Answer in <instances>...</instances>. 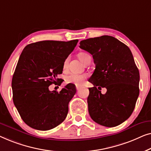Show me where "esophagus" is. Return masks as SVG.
<instances>
[{
  "mask_svg": "<svg viewBox=\"0 0 151 151\" xmlns=\"http://www.w3.org/2000/svg\"><path fill=\"white\" fill-rule=\"evenodd\" d=\"M80 88H81V86H76V90H79V89H80Z\"/></svg>",
  "mask_w": 151,
  "mask_h": 151,
  "instance_id": "esophagus-1",
  "label": "esophagus"
}]
</instances>
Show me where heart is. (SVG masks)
<instances>
[{
	"label": "heart",
	"mask_w": 151,
	"mask_h": 151,
	"mask_svg": "<svg viewBox=\"0 0 151 151\" xmlns=\"http://www.w3.org/2000/svg\"><path fill=\"white\" fill-rule=\"evenodd\" d=\"M88 54L85 53V52H80L78 55V59H80L81 61H83V59H85ZM68 65V60L66 59L64 61V63H63V69H66ZM86 78V75H79V74H71L68 76H66L65 78V82L67 83H71L76 85V86H80L83 81V80Z\"/></svg>",
	"instance_id": "obj_1"
}]
</instances>
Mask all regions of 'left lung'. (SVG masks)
<instances>
[{"mask_svg":"<svg viewBox=\"0 0 151 151\" xmlns=\"http://www.w3.org/2000/svg\"><path fill=\"white\" fill-rule=\"evenodd\" d=\"M79 47L92 55L96 65L89 79L94 85L88 97L90 117L107 127L122 124L133 113L139 93V73L132 52L109 35L82 40ZM101 87L107 89L105 95Z\"/></svg>","mask_w":151,"mask_h":151,"instance_id":"left-lung-1","label":"left lung"}]
</instances>
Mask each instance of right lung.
Listing matches in <instances>:
<instances>
[{"label":"right lung","instance_id":"obj_1","mask_svg":"<svg viewBox=\"0 0 151 151\" xmlns=\"http://www.w3.org/2000/svg\"><path fill=\"white\" fill-rule=\"evenodd\" d=\"M78 40H45L25 46L13 75V101L23 121L31 128L47 131L66 118L68 103L76 93L69 83L60 92H50L51 84H61L57 75Z\"/></svg>","mask_w":151,"mask_h":151}]
</instances>
